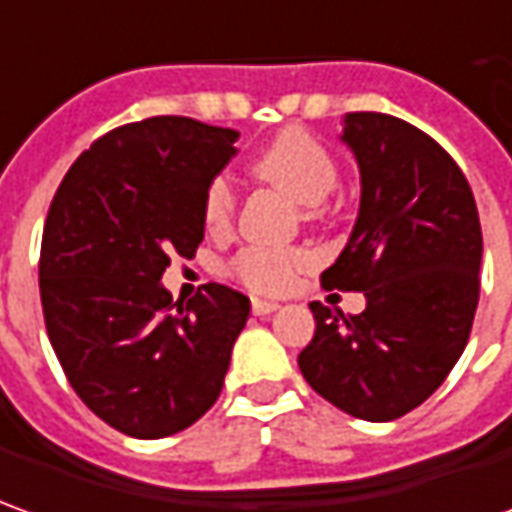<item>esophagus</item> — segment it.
<instances>
[{
    "mask_svg": "<svg viewBox=\"0 0 512 512\" xmlns=\"http://www.w3.org/2000/svg\"><path fill=\"white\" fill-rule=\"evenodd\" d=\"M277 308H280L277 302L257 300V297H255V300H252V314H255V316H269V314H274Z\"/></svg>",
    "mask_w": 512,
    "mask_h": 512,
    "instance_id": "34e87169",
    "label": "esophagus"
}]
</instances>
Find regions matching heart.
Listing matches in <instances>:
<instances>
[{
	"instance_id": "obj_1",
	"label": "heart",
	"mask_w": 512,
	"mask_h": 512,
	"mask_svg": "<svg viewBox=\"0 0 512 512\" xmlns=\"http://www.w3.org/2000/svg\"><path fill=\"white\" fill-rule=\"evenodd\" d=\"M255 173L263 182L274 184L302 207H319L333 193L339 182V170L333 156L319 145L311 134L300 128H288L257 154ZM235 212V193L224 176H218L207 187L204 196V224L210 232H224ZM311 266V255L305 249H271V246H249L232 260V274L243 285L255 291H283L294 280V274Z\"/></svg>"
}]
</instances>
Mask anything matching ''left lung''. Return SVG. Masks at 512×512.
Returning <instances> with one entry per match:
<instances>
[{"instance_id":"1","label":"left lung","mask_w":512,"mask_h":512,"mask_svg":"<svg viewBox=\"0 0 512 512\" xmlns=\"http://www.w3.org/2000/svg\"><path fill=\"white\" fill-rule=\"evenodd\" d=\"M361 198L353 232L322 271L325 288L364 291L358 316L311 302L305 381L347 415L387 423L446 381L474 325L482 227L454 159L392 114H344Z\"/></svg>"}]
</instances>
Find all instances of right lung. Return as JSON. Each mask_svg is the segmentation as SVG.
Instances as JSON below:
<instances>
[{
	"label": "right lung",
	"instance_id": "1",
	"mask_svg": "<svg viewBox=\"0 0 512 512\" xmlns=\"http://www.w3.org/2000/svg\"><path fill=\"white\" fill-rule=\"evenodd\" d=\"M235 128L148 117L78 156L41 238V305L72 389L109 426L159 440L218 401L249 297L204 285L182 305L170 257L204 241V196L238 154Z\"/></svg>",
	"mask_w": 512,
	"mask_h": 512
}]
</instances>
